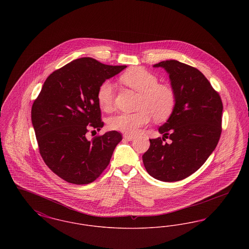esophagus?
<instances>
[{
	"label": "esophagus",
	"mask_w": 249,
	"mask_h": 249,
	"mask_svg": "<svg viewBox=\"0 0 249 249\" xmlns=\"http://www.w3.org/2000/svg\"><path fill=\"white\" fill-rule=\"evenodd\" d=\"M123 137H124L127 141H131V140L134 139V136H133V135H131V134H126V133L123 135Z\"/></svg>",
	"instance_id": "obj_1"
}]
</instances>
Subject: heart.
Listing matches in <instances>:
<instances>
[{
	"mask_svg": "<svg viewBox=\"0 0 249 249\" xmlns=\"http://www.w3.org/2000/svg\"><path fill=\"white\" fill-rule=\"evenodd\" d=\"M121 83L139 93L137 112L120 113L109 119L112 130L126 134H134L146 125L150 119L164 121L173 114L177 105V92L170 84L159 83L158 77L151 71L136 66L123 72ZM97 101L105 110H110L114 105L115 87L110 81L100 84L97 89Z\"/></svg>",
	"mask_w": 249,
	"mask_h": 249,
	"instance_id": "1",
	"label": "heart"
}]
</instances>
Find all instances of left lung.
Masks as SVG:
<instances>
[{
	"mask_svg": "<svg viewBox=\"0 0 249 249\" xmlns=\"http://www.w3.org/2000/svg\"><path fill=\"white\" fill-rule=\"evenodd\" d=\"M168 71L177 92V105L159 131L149 139L142 162L153 178L175 182L194 174L212 154L222 131L223 105L217 91L198 69L170 59L155 64ZM165 138L172 140L164 143Z\"/></svg>",
	"mask_w": 249,
	"mask_h": 249,
	"instance_id": "left-lung-1",
	"label": "left lung"
}]
</instances>
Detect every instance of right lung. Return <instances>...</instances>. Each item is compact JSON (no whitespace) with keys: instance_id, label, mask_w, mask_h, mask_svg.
I'll return each mask as SVG.
<instances>
[{"instance_id":"add662e5","label":"right lung","mask_w":249,"mask_h":249,"mask_svg":"<svg viewBox=\"0 0 249 249\" xmlns=\"http://www.w3.org/2000/svg\"><path fill=\"white\" fill-rule=\"evenodd\" d=\"M126 65L113 66L92 58L74 59L53 71L33 104L32 122L39 152L48 168L68 183L86 185L107 169L122 140L117 130L90 141L89 128L104 126L97 89Z\"/></svg>"}]
</instances>
